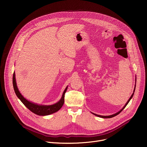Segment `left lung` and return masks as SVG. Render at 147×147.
I'll list each match as a JSON object with an SVG mask.
<instances>
[{
    "instance_id": "1",
    "label": "left lung",
    "mask_w": 147,
    "mask_h": 147,
    "mask_svg": "<svg viewBox=\"0 0 147 147\" xmlns=\"http://www.w3.org/2000/svg\"><path fill=\"white\" fill-rule=\"evenodd\" d=\"M136 84H135V86H134V91H133V93L132 94V95H131V96H130V98H129V99L128 100V101L127 102V103L125 104V105L123 107V108L120 110V111H119L118 112H117V113H115V114H113V115H109V116H102V115H96V114H95V113H92L93 115H94L95 116H98V117H102V118H105V119H106V118H112V117H115V116H117V115H119L124 108H125V107L127 106V105L129 103V102H130V100H131V99L133 98V95H134V92H135V89H136Z\"/></svg>"
}]
</instances>
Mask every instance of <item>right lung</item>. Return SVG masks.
Instances as JSON below:
<instances>
[{"mask_svg": "<svg viewBox=\"0 0 147 147\" xmlns=\"http://www.w3.org/2000/svg\"><path fill=\"white\" fill-rule=\"evenodd\" d=\"M13 84L14 92L18 98H19V99L22 101V102L30 111L39 116H47L59 111L62 106L63 105V103L65 102V94L68 87V86L66 87L65 91H63V93L62 94L61 99L53 105H39L30 102L22 95V94L19 91L17 86L14 71L13 76Z\"/></svg>", "mask_w": 147, "mask_h": 147, "instance_id": "right-lung-1", "label": "right lung"}]
</instances>
